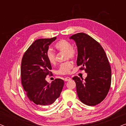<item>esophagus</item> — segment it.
<instances>
[{"label":"esophagus","mask_w":126,"mask_h":126,"mask_svg":"<svg viewBox=\"0 0 126 126\" xmlns=\"http://www.w3.org/2000/svg\"><path fill=\"white\" fill-rule=\"evenodd\" d=\"M70 80H71V79H70V77H66L64 79V80L65 81H69Z\"/></svg>","instance_id":"esophagus-1"}]
</instances>
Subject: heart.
Segmentation results:
<instances>
[{
    "label": "heart",
    "mask_w": 126,
    "mask_h": 126,
    "mask_svg": "<svg viewBox=\"0 0 126 126\" xmlns=\"http://www.w3.org/2000/svg\"><path fill=\"white\" fill-rule=\"evenodd\" d=\"M55 47L60 51H65V58L68 60L69 58L74 59L77 56V50L75 47L72 46V44L69 41L66 39H61L58 41L55 45ZM46 57L48 61L51 64L56 63V55L50 49L47 50L46 53ZM73 63L70 61H67L61 63L57 70L58 75H66L69 73L73 68Z\"/></svg>",
    "instance_id": "1"
}]
</instances>
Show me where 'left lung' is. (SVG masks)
Instances as JSON below:
<instances>
[{"label": "left lung", "instance_id": "1", "mask_svg": "<svg viewBox=\"0 0 126 126\" xmlns=\"http://www.w3.org/2000/svg\"><path fill=\"white\" fill-rule=\"evenodd\" d=\"M78 50L77 66L87 73L85 79L73 77L80 100L88 106L100 103L107 95L111 84V69L102 46L84 32L72 35Z\"/></svg>", "mask_w": 126, "mask_h": 126}]
</instances>
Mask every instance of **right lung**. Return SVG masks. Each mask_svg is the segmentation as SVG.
Listing matches in <instances>:
<instances>
[{
    "mask_svg": "<svg viewBox=\"0 0 126 126\" xmlns=\"http://www.w3.org/2000/svg\"><path fill=\"white\" fill-rule=\"evenodd\" d=\"M56 37L35 40L24 53L21 63V81L29 99L37 106L53 104L59 97L64 81L56 79L49 84L45 80L52 76L51 64L46 57L49 46Z\"/></svg>",
    "mask_w": 126,
    "mask_h": 126,
    "instance_id": "obj_1",
    "label": "right lung"
}]
</instances>
